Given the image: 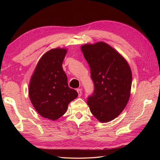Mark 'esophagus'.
<instances>
[{"label":"esophagus","instance_id":"obj_1","mask_svg":"<svg viewBox=\"0 0 160 160\" xmlns=\"http://www.w3.org/2000/svg\"><path fill=\"white\" fill-rule=\"evenodd\" d=\"M77 93H78V96L81 97V95H82V90H81V89H77Z\"/></svg>","mask_w":160,"mask_h":160}]
</instances>
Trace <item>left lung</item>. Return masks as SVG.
Wrapping results in <instances>:
<instances>
[{"instance_id":"8db88e82","label":"left lung","mask_w":160,"mask_h":160,"mask_svg":"<svg viewBox=\"0 0 160 160\" xmlns=\"http://www.w3.org/2000/svg\"><path fill=\"white\" fill-rule=\"evenodd\" d=\"M81 49L94 83L93 93L88 99L91 112L101 122H110L122 112L128 102L132 71L126 60L104 42L86 44Z\"/></svg>"}]
</instances>
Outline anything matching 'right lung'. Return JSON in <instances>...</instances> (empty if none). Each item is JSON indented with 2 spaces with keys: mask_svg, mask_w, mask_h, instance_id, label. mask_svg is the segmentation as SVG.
<instances>
[{
  "mask_svg": "<svg viewBox=\"0 0 160 160\" xmlns=\"http://www.w3.org/2000/svg\"><path fill=\"white\" fill-rule=\"evenodd\" d=\"M67 50L57 48L42 56L28 88L31 103L42 117L56 120L63 115L69 103L78 96L68 86L62 64Z\"/></svg>",
  "mask_w": 160,
  "mask_h": 160,
  "instance_id": "right-lung-1",
  "label": "right lung"
}]
</instances>
